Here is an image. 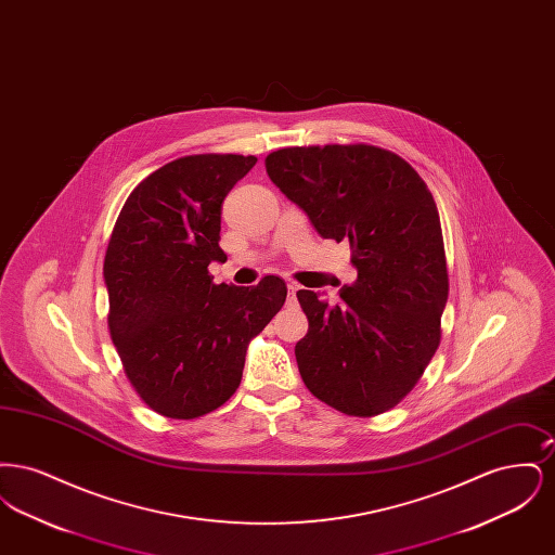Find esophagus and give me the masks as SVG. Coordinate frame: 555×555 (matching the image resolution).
<instances>
[{"instance_id": "1", "label": "esophagus", "mask_w": 555, "mask_h": 555, "mask_svg": "<svg viewBox=\"0 0 555 555\" xmlns=\"http://www.w3.org/2000/svg\"><path fill=\"white\" fill-rule=\"evenodd\" d=\"M287 289H289V301H295V299H297V291H299V285H297V283H289V285H287Z\"/></svg>"}]
</instances>
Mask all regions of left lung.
<instances>
[{
    "label": "left lung",
    "mask_w": 555,
    "mask_h": 555,
    "mask_svg": "<svg viewBox=\"0 0 555 555\" xmlns=\"http://www.w3.org/2000/svg\"><path fill=\"white\" fill-rule=\"evenodd\" d=\"M266 172L322 238L349 241L358 279L331 306L297 291L310 328L295 345L306 387L349 416L408 396L441 341L448 264L441 220L421 175L372 145L285 147Z\"/></svg>",
    "instance_id": "8db88e82"
}]
</instances>
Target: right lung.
<instances>
[{
	"label": "right lung",
	"mask_w": 555,
	"mask_h": 555,
	"mask_svg": "<svg viewBox=\"0 0 555 555\" xmlns=\"http://www.w3.org/2000/svg\"><path fill=\"white\" fill-rule=\"evenodd\" d=\"M258 158L202 154L168 162L132 189L107 243V326L139 397L189 421L237 391L251 337L283 308L287 285H214L224 262L220 214Z\"/></svg>",
	"instance_id": "1"
}]
</instances>
